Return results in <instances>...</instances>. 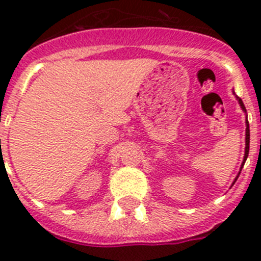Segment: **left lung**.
Returning a JSON list of instances; mask_svg holds the SVG:
<instances>
[{
    "label": "left lung",
    "instance_id": "1",
    "mask_svg": "<svg viewBox=\"0 0 261 261\" xmlns=\"http://www.w3.org/2000/svg\"><path fill=\"white\" fill-rule=\"evenodd\" d=\"M237 99H238V102H239V105H241L242 110L246 111V107H244L243 102H242V99L239 98V96H237ZM246 125H247V128H246V153H244V159H243V163H242V167L244 166V162H246V159H247V156H248V151H250V124H248V120L246 121ZM241 171H242V168H241ZM239 174H241V172H239ZM238 176H237V179H238ZM237 179L234 180V183L237 181Z\"/></svg>",
    "mask_w": 261,
    "mask_h": 261
}]
</instances>
